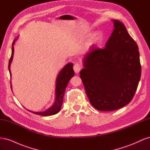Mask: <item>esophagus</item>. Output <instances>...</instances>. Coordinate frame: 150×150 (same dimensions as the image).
<instances>
[{"mask_svg": "<svg viewBox=\"0 0 150 150\" xmlns=\"http://www.w3.org/2000/svg\"><path fill=\"white\" fill-rule=\"evenodd\" d=\"M73 69H74V72H76V74H78L79 71H81V66L79 64H78V63H76V64H75L73 66Z\"/></svg>", "mask_w": 150, "mask_h": 150, "instance_id": "esophagus-1", "label": "esophagus"}]
</instances>
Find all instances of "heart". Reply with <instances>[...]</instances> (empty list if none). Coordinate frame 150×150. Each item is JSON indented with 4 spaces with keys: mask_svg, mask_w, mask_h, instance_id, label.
<instances>
[{
    "mask_svg": "<svg viewBox=\"0 0 150 150\" xmlns=\"http://www.w3.org/2000/svg\"><path fill=\"white\" fill-rule=\"evenodd\" d=\"M94 39H95V42H96V43H99V42H100V40L101 39V35H99V34L96 35V36H95Z\"/></svg>",
    "mask_w": 150,
    "mask_h": 150,
    "instance_id": "1",
    "label": "heart"
}]
</instances>
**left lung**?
I'll use <instances>...</instances> for the list:
<instances>
[{"instance_id":"8db88e82","label":"left lung","mask_w":150,"mask_h":150,"mask_svg":"<svg viewBox=\"0 0 150 150\" xmlns=\"http://www.w3.org/2000/svg\"><path fill=\"white\" fill-rule=\"evenodd\" d=\"M112 21L115 29L104 49L93 46L84 56L79 72L91 104L103 111L129 103L142 72L137 44L122 22Z\"/></svg>"}]
</instances>
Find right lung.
Returning a JSON list of instances; mask_svg holds the SVG:
<instances>
[{
	"label": "right lung",
	"instance_id": "obj_1",
	"mask_svg": "<svg viewBox=\"0 0 150 150\" xmlns=\"http://www.w3.org/2000/svg\"><path fill=\"white\" fill-rule=\"evenodd\" d=\"M16 40V39L13 40V42L12 43V54H11V57L10 58L9 62H8V71L10 72L11 76V74L10 66L13 59V46ZM74 76V72L73 70V64H72V63H68V64H67L64 67L62 68L57 76V80H56V97L55 99V102H54V103L53 104V105L45 111H42V112H33L30 111H29L32 112L33 113H34L35 115H38L43 116H48L56 115V113H57L61 110L66 86L68 83H69L71 78Z\"/></svg>",
	"mask_w": 150,
	"mask_h": 150
}]
</instances>
